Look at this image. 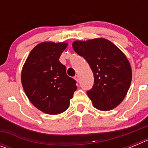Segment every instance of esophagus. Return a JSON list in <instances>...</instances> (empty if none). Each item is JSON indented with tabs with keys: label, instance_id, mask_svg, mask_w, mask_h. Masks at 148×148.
Instances as JSON below:
<instances>
[{
	"label": "esophagus",
	"instance_id": "esophagus-1",
	"mask_svg": "<svg viewBox=\"0 0 148 148\" xmlns=\"http://www.w3.org/2000/svg\"><path fill=\"white\" fill-rule=\"evenodd\" d=\"M74 78H75V80L76 81V82H79V76H78V75H75V76L74 77Z\"/></svg>",
	"mask_w": 148,
	"mask_h": 148
}]
</instances>
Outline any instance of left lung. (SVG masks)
I'll return each instance as SVG.
<instances>
[{"instance_id":"obj_1","label":"left lung","mask_w":148,"mask_h":148,"mask_svg":"<svg viewBox=\"0 0 148 148\" xmlns=\"http://www.w3.org/2000/svg\"><path fill=\"white\" fill-rule=\"evenodd\" d=\"M73 49L85 58L94 76V84L87 92L95 108L113 110L125 99L132 79L130 63L116 45L104 38L76 40Z\"/></svg>"}]
</instances>
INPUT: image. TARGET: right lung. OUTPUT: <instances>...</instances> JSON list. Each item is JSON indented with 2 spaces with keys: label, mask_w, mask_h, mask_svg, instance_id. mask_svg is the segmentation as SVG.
I'll use <instances>...</instances> for the list:
<instances>
[{
  "label": "right lung",
  "mask_w": 148,
  "mask_h": 148,
  "mask_svg": "<svg viewBox=\"0 0 148 148\" xmlns=\"http://www.w3.org/2000/svg\"><path fill=\"white\" fill-rule=\"evenodd\" d=\"M66 43L43 42L30 52L21 72L26 95L35 108L50 115L66 110L77 89L59 61Z\"/></svg>",
  "instance_id": "1"
}]
</instances>
